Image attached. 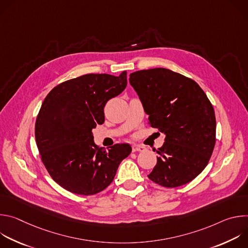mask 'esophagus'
<instances>
[{"label":"esophagus","mask_w":248,"mask_h":248,"mask_svg":"<svg viewBox=\"0 0 248 248\" xmlns=\"http://www.w3.org/2000/svg\"><path fill=\"white\" fill-rule=\"evenodd\" d=\"M132 152H141L145 149L144 146L139 145V144H132Z\"/></svg>","instance_id":"1"}]
</instances>
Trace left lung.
Wrapping results in <instances>:
<instances>
[{
	"label": "left lung",
	"instance_id": "8db88e82",
	"mask_svg": "<svg viewBox=\"0 0 248 248\" xmlns=\"http://www.w3.org/2000/svg\"><path fill=\"white\" fill-rule=\"evenodd\" d=\"M149 115V124L163 132L157 164L148 178L165 187H178L205 169L216 142V118L205 92L192 79L163 67L129 75Z\"/></svg>",
	"mask_w": 248,
	"mask_h": 248
}]
</instances>
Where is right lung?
<instances>
[{"instance_id":"1","label":"right lung","mask_w":248,"mask_h":248,"mask_svg":"<svg viewBox=\"0 0 248 248\" xmlns=\"http://www.w3.org/2000/svg\"><path fill=\"white\" fill-rule=\"evenodd\" d=\"M126 72L119 77L89 74L54 87L35 123V139L52 179L64 189L93 195L113 182L129 144L108 151L94 143L92 129L105 121L104 107L126 87Z\"/></svg>"}]
</instances>
